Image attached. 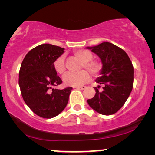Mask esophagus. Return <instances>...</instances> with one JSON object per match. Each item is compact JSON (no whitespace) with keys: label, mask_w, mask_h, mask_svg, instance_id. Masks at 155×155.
<instances>
[{"label":"esophagus","mask_w":155,"mask_h":155,"mask_svg":"<svg viewBox=\"0 0 155 155\" xmlns=\"http://www.w3.org/2000/svg\"><path fill=\"white\" fill-rule=\"evenodd\" d=\"M75 88L79 89V90H83V89L85 88V86H84V85H83V86H77L75 87Z\"/></svg>","instance_id":"1"}]
</instances>
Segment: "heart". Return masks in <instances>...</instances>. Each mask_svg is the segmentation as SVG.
<instances>
[{
  "instance_id": "1",
  "label": "heart",
  "mask_w": 155,
  "mask_h": 155,
  "mask_svg": "<svg viewBox=\"0 0 155 155\" xmlns=\"http://www.w3.org/2000/svg\"><path fill=\"white\" fill-rule=\"evenodd\" d=\"M74 56L82 61L81 69H85L92 75H97L101 70V64L97 60L93 59L94 54L88 50H78L74 52ZM54 70L60 74H64L66 71L65 61L64 56H59L54 60L53 63ZM89 80V74L86 70H81L73 73L69 72L63 78V81L66 85L79 86L83 85Z\"/></svg>"
}]
</instances>
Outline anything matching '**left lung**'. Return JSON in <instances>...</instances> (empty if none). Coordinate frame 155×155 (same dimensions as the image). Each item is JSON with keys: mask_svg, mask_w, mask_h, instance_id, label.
<instances>
[{"mask_svg": "<svg viewBox=\"0 0 155 155\" xmlns=\"http://www.w3.org/2000/svg\"><path fill=\"white\" fill-rule=\"evenodd\" d=\"M88 48L101 60V76L96 82L103 88L101 91H99L101 85L94 88L95 96L87 101L96 112L111 115L124 105L130 96L134 84V66L125 51L109 42Z\"/></svg>", "mask_w": 155, "mask_h": 155, "instance_id": "1", "label": "left lung"}]
</instances>
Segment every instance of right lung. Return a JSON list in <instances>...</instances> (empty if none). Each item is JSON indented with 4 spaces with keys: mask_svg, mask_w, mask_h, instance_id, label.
<instances>
[{
    "mask_svg": "<svg viewBox=\"0 0 155 155\" xmlns=\"http://www.w3.org/2000/svg\"><path fill=\"white\" fill-rule=\"evenodd\" d=\"M64 50L48 43L38 45L27 53L21 62L19 73L21 96L29 108L41 117H56L68 103L72 87L53 88L62 83L53 63Z\"/></svg>",
    "mask_w": 155,
    "mask_h": 155,
    "instance_id": "add662e5",
    "label": "right lung"
}]
</instances>
